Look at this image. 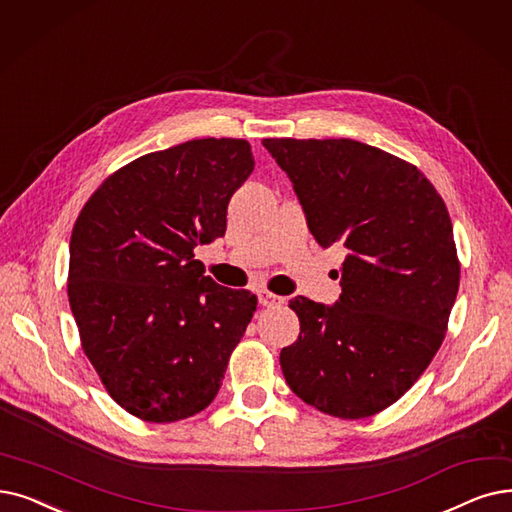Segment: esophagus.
Returning a JSON list of instances; mask_svg holds the SVG:
<instances>
[{
    "mask_svg": "<svg viewBox=\"0 0 512 512\" xmlns=\"http://www.w3.org/2000/svg\"><path fill=\"white\" fill-rule=\"evenodd\" d=\"M257 299H259V305H263V307H272V305L284 303L282 297H278V295H274V293H270V291H259V293H257Z\"/></svg>",
    "mask_w": 512,
    "mask_h": 512,
    "instance_id": "1",
    "label": "esophagus"
}]
</instances>
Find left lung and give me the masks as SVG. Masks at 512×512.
I'll use <instances>...</instances> for the list:
<instances>
[{"instance_id":"1","label":"left lung","mask_w":512,"mask_h":512,"mask_svg":"<svg viewBox=\"0 0 512 512\" xmlns=\"http://www.w3.org/2000/svg\"><path fill=\"white\" fill-rule=\"evenodd\" d=\"M320 247L343 244L335 305L295 297L299 339L280 351L288 387L339 418L395 404L446 337L460 284L452 219L414 165L355 140L265 138Z\"/></svg>"}]
</instances>
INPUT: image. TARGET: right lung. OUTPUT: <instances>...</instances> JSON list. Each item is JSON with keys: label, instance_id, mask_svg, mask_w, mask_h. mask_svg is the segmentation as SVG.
Returning a JSON list of instances; mask_svg holds the SVG:
<instances>
[{"label": "right lung", "instance_id": "1", "mask_svg": "<svg viewBox=\"0 0 512 512\" xmlns=\"http://www.w3.org/2000/svg\"><path fill=\"white\" fill-rule=\"evenodd\" d=\"M253 167L251 144L236 138L150 152L108 175L75 221L69 303L81 347L133 416L182 420L219 391L257 297L215 284L194 247L226 234Z\"/></svg>", "mask_w": 512, "mask_h": 512}]
</instances>
